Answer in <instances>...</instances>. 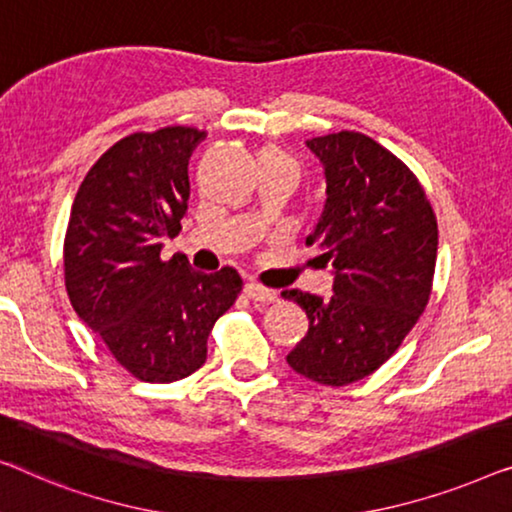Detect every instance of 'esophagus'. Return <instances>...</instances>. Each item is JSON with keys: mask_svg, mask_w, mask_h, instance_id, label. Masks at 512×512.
Segmentation results:
<instances>
[{"mask_svg": "<svg viewBox=\"0 0 512 512\" xmlns=\"http://www.w3.org/2000/svg\"><path fill=\"white\" fill-rule=\"evenodd\" d=\"M243 292H246L248 299L257 301V304H271V301L278 299V294L269 290V287H262L257 283H246V287H243Z\"/></svg>", "mask_w": 512, "mask_h": 512, "instance_id": "34e87169", "label": "esophagus"}]
</instances>
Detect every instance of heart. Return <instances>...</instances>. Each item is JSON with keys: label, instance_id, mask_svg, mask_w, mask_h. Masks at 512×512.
<instances>
[{"label": "heart", "instance_id": "heart-1", "mask_svg": "<svg viewBox=\"0 0 512 512\" xmlns=\"http://www.w3.org/2000/svg\"><path fill=\"white\" fill-rule=\"evenodd\" d=\"M273 153H276V150H273Z\"/></svg>", "mask_w": 512, "mask_h": 512}]
</instances>
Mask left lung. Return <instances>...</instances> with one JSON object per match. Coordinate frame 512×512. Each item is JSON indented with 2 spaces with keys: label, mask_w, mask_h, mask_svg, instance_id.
Returning <instances> with one entry per match:
<instances>
[{
  "label": "left lung",
  "mask_w": 512,
  "mask_h": 512,
  "mask_svg": "<svg viewBox=\"0 0 512 512\" xmlns=\"http://www.w3.org/2000/svg\"><path fill=\"white\" fill-rule=\"evenodd\" d=\"M325 169L327 199L306 246L331 266V297L285 290L304 308L308 334L287 355L299 376L341 387L390 359L427 306L438 227L422 185L371 136L308 139Z\"/></svg>",
  "instance_id": "1"
}]
</instances>
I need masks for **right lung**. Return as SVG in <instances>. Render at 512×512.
<instances>
[{
    "label": "right lung",
    "mask_w": 512,
    "mask_h": 512,
    "mask_svg": "<svg viewBox=\"0 0 512 512\" xmlns=\"http://www.w3.org/2000/svg\"><path fill=\"white\" fill-rule=\"evenodd\" d=\"M204 139L192 127L125 136L92 164L71 206L64 236L71 306L146 383L197 371L215 320L243 287L232 266L199 273L183 255L160 257L187 213V164Z\"/></svg>",
    "instance_id": "1"
}]
</instances>
